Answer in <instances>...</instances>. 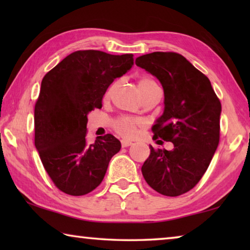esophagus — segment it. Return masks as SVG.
Wrapping results in <instances>:
<instances>
[{
  "mask_svg": "<svg viewBox=\"0 0 250 250\" xmlns=\"http://www.w3.org/2000/svg\"><path fill=\"white\" fill-rule=\"evenodd\" d=\"M121 146H122V147H128V146H132V141L122 140V141H121Z\"/></svg>",
  "mask_w": 250,
  "mask_h": 250,
  "instance_id": "esophagus-1",
  "label": "esophagus"
}]
</instances>
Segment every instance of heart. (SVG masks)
Segmentation results:
<instances>
[{"label":"heart","instance_id":"b5f03b06","mask_svg":"<svg viewBox=\"0 0 250 250\" xmlns=\"http://www.w3.org/2000/svg\"><path fill=\"white\" fill-rule=\"evenodd\" d=\"M118 87V82L112 83L104 94V100L111 99ZM138 89L140 91L141 97L149 92L160 90L158 83L150 77H141L138 80ZM143 128V122L140 119H133L130 117H119L113 121V129L117 133L125 138H134L139 131Z\"/></svg>","mask_w":250,"mask_h":250}]
</instances>
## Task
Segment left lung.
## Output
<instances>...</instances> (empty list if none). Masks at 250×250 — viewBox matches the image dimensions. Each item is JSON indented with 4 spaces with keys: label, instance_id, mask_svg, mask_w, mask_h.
Instances as JSON below:
<instances>
[{
    "label": "left lung",
    "instance_id": "8db88e82",
    "mask_svg": "<svg viewBox=\"0 0 250 250\" xmlns=\"http://www.w3.org/2000/svg\"><path fill=\"white\" fill-rule=\"evenodd\" d=\"M135 65L155 76L163 87L164 112L152 126L153 139L174 145L172 151L150 146L141 167L143 177L162 195H182L200 182L217 149L221 101L209 79L180 54L142 55Z\"/></svg>",
    "mask_w": 250,
    "mask_h": 250
}]
</instances>
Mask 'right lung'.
<instances>
[{"label": "right lung", "mask_w": 250, "mask_h": 250, "mask_svg": "<svg viewBox=\"0 0 250 250\" xmlns=\"http://www.w3.org/2000/svg\"><path fill=\"white\" fill-rule=\"evenodd\" d=\"M132 65V54L77 50L44 76L34 110L35 146L62 192L80 196L94 191L120 151V141L109 133L87 142V115L103 107L108 87Z\"/></svg>", "instance_id": "add662e5"}]
</instances>
